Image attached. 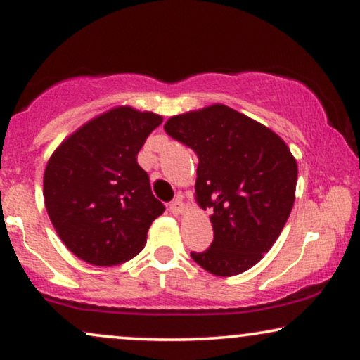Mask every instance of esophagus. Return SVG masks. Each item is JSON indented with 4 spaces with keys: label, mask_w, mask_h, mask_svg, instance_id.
Instances as JSON below:
<instances>
[{
    "label": "esophagus",
    "mask_w": 360,
    "mask_h": 360,
    "mask_svg": "<svg viewBox=\"0 0 360 360\" xmlns=\"http://www.w3.org/2000/svg\"><path fill=\"white\" fill-rule=\"evenodd\" d=\"M184 201H181V198H175L172 203L169 205V210L172 211L174 214H181V211H184Z\"/></svg>",
    "instance_id": "obj_1"
}]
</instances>
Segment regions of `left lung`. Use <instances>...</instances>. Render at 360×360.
<instances>
[{"label": "left lung", "instance_id": "obj_1", "mask_svg": "<svg viewBox=\"0 0 360 360\" xmlns=\"http://www.w3.org/2000/svg\"><path fill=\"white\" fill-rule=\"evenodd\" d=\"M164 129L198 157L195 198L213 213V243L191 259L218 277L245 272L287 223L297 160L274 131L224 105L172 116Z\"/></svg>", "mask_w": 360, "mask_h": 360}]
</instances>
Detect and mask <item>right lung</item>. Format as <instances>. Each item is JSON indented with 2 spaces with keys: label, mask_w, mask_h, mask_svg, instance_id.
<instances>
[{
  "label": "right lung",
  "mask_w": 360,
  "mask_h": 360,
  "mask_svg": "<svg viewBox=\"0 0 360 360\" xmlns=\"http://www.w3.org/2000/svg\"><path fill=\"white\" fill-rule=\"evenodd\" d=\"M162 116L117 106L67 137L47 162L44 200L58 238L78 259L111 267L137 255L165 206L137 154Z\"/></svg>",
  "instance_id": "add662e5"
}]
</instances>
